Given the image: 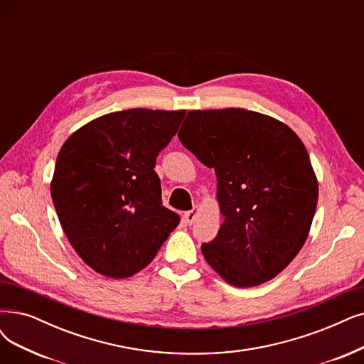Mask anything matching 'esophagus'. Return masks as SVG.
<instances>
[{
	"mask_svg": "<svg viewBox=\"0 0 364 364\" xmlns=\"http://www.w3.org/2000/svg\"><path fill=\"white\" fill-rule=\"evenodd\" d=\"M197 215H198V206H194L193 210H188L183 213V220L186 224H193L196 221Z\"/></svg>",
	"mask_w": 364,
	"mask_h": 364,
	"instance_id": "esophagus-1",
	"label": "esophagus"
}]
</instances>
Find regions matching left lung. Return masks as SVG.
Masks as SVG:
<instances>
[{
	"label": "left lung",
	"mask_w": 364,
	"mask_h": 364,
	"mask_svg": "<svg viewBox=\"0 0 364 364\" xmlns=\"http://www.w3.org/2000/svg\"><path fill=\"white\" fill-rule=\"evenodd\" d=\"M216 173L224 223L201 245L230 285L257 287L279 274L309 235L318 181L303 141L284 122L246 110H190L178 134Z\"/></svg>",
	"instance_id": "1"
}]
</instances>
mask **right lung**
I'll return each mask as SVG.
<instances>
[{"label": "right lung", "mask_w": 364, "mask_h": 364, "mask_svg": "<svg viewBox=\"0 0 364 364\" xmlns=\"http://www.w3.org/2000/svg\"><path fill=\"white\" fill-rule=\"evenodd\" d=\"M185 110L129 109L80 127L58 154L50 194L61 227L97 273L125 279L146 267L178 227L163 206L156 156Z\"/></svg>", "instance_id": "1"}]
</instances>
